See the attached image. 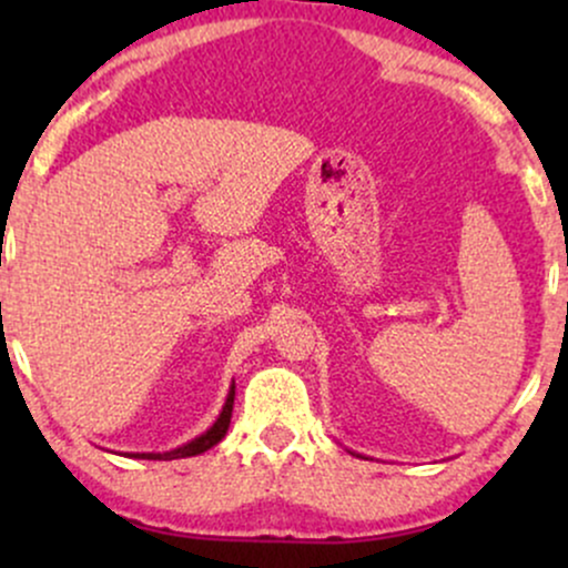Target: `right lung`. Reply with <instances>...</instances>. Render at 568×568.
<instances>
[{
	"label": "right lung",
	"instance_id": "add662e5",
	"mask_svg": "<svg viewBox=\"0 0 568 568\" xmlns=\"http://www.w3.org/2000/svg\"><path fill=\"white\" fill-rule=\"evenodd\" d=\"M232 406H234V382H232V387H230V395H226V400H224V408H221L219 419L213 422V425L207 427L205 433L197 435V438L184 443V446L173 448V452H162V454H125V456H130V459H162V462H171V459H186V456L205 454L207 448L216 446V443L226 435V429H230Z\"/></svg>",
	"mask_w": 568,
	"mask_h": 568
}]
</instances>
